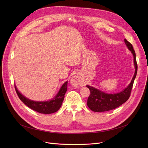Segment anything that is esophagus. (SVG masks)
<instances>
[{
    "label": "esophagus",
    "instance_id": "34e87169",
    "mask_svg": "<svg viewBox=\"0 0 148 148\" xmlns=\"http://www.w3.org/2000/svg\"><path fill=\"white\" fill-rule=\"evenodd\" d=\"M71 84L73 86L77 88H79L84 85V83L83 82L81 77L78 74L74 75L73 77L71 79Z\"/></svg>",
    "mask_w": 148,
    "mask_h": 148
}]
</instances>
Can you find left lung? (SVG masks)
Here are the masks:
<instances>
[{"mask_svg":"<svg viewBox=\"0 0 148 148\" xmlns=\"http://www.w3.org/2000/svg\"><path fill=\"white\" fill-rule=\"evenodd\" d=\"M124 42L128 50H130L131 53L133 54L134 58L135 73L133 79L127 88L116 94H107V93L103 92L95 88L87 85L86 87L89 88L90 91V94L88 99L87 105L92 111L95 112H103L112 110L125 103L130 97L133 83L137 75V65L136 53L133 49V45L126 39H124Z\"/></svg>","mask_w":148,"mask_h":148,"instance_id":"8db88e82","label":"left lung"}]
</instances>
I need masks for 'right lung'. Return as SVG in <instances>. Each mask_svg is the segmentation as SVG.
Masks as SVG:
<instances>
[{
    "label": "right lung",
    "instance_id": "add662e5",
    "mask_svg": "<svg viewBox=\"0 0 148 148\" xmlns=\"http://www.w3.org/2000/svg\"><path fill=\"white\" fill-rule=\"evenodd\" d=\"M67 83L68 82L66 81L62 85L58 94L54 97L51 99L45 101H36L25 97L18 91L15 84V89L21 101L31 109L42 114H51L56 112L60 108L67 90Z\"/></svg>",
    "mask_w": 148,
    "mask_h": 148
}]
</instances>
